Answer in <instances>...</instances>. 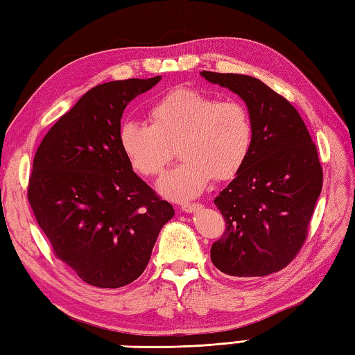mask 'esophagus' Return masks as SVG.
<instances>
[{"mask_svg":"<svg viewBox=\"0 0 355 355\" xmlns=\"http://www.w3.org/2000/svg\"><path fill=\"white\" fill-rule=\"evenodd\" d=\"M202 208H203L202 203H183L182 205V209L184 212H198Z\"/></svg>","mask_w":355,"mask_h":355,"instance_id":"34e87169","label":"esophagus"}]
</instances>
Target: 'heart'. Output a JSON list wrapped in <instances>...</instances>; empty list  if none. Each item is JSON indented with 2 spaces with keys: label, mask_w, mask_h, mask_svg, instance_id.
<instances>
[{
  "label": "heart",
  "mask_w": 355,
  "mask_h": 355,
  "mask_svg": "<svg viewBox=\"0 0 355 355\" xmlns=\"http://www.w3.org/2000/svg\"><path fill=\"white\" fill-rule=\"evenodd\" d=\"M150 124L124 121L118 139L132 169L157 177L178 144L183 161L159 180L158 189L172 200L202 194L212 180L239 172L253 147V122L242 102L216 98L192 88L164 94L149 108Z\"/></svg>",
  "instance_id": "1"
}]
</instances>
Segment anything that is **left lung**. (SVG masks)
Listing matches in <instances>:
<instances>
[{"label":"left lung","mask_w":355,"mask_h":355,"mask_svg":"<svg viewBox=\"0 0 355 355\" xmlns=\"http://www.w3.org/2000/svg\"><path fill=\"white\" fill-rule=\"evenodd\" d=\"M200 74L239 96L253 122L247 163L214 200L227 230L212 243L211 261L242 279L279 272L304 243L323 186L317 147L296 108L259 79Z\"/></svg>","instance_id":"left-lung-1"}]
</instances>
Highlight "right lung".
Listing matches in <instances>:
<instances>
[{"label":"right lung","mask_w":355,"mask_h":355,"mask_svg":"<svg viewBox=\"0 0 355 355\" xmlns=\"http://www.w3.org/2000/svg\"><path fill=\"white\" fill-rule=\"evenodd\" d=\"M161 76L102 83L51 127L38 146L28 198L54 254L87 284L138 279L173 208L143 182L119 147L128 102Z\"/></svg>","instance_id":"obj_1"}]
</instances>
